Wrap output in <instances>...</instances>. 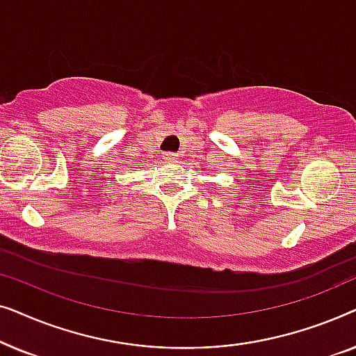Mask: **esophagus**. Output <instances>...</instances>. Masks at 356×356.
<instances>
[{
    "mask_svg": "<svg viewBox=\"0 0 356 356\" xmlns=\"http://www.w3.org/2000/svg\"><path fill=\"white\" fill-rule=\"evenodd\" d=\"M177 159H178V155H175L173 152H165L163 154L165 162H177Z\"/></svg>",
    "mask_w": 356,
    "mask_h": 356,
    "instance_id": "esophagus-1",
    "label": "esophagus"
}]
</instances>
